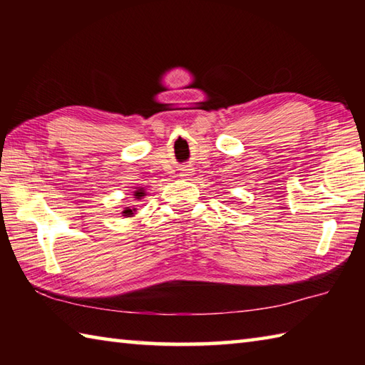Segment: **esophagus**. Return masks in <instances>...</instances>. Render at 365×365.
Masks as SVG:
<instances>
[{
  "label": "esophagus",
  "instance_id": "obj_1",
  "mask_svg": "<svg viewBox=\"0 0 365 365\" xmlns=\"http://www.w3.org/2000/svg\"><path fill=\"white\" fill-rule=\"evenodd\" d=\"M190 175H192L191 169H183V173H180V177H182V178H188Z\"/></svg>",
  "mask_w": 365,
  "mask_h": 365
}]
</instances>
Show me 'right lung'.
Wrapping results in <instances>:
<instances>
[{"instance_id":"add662e5","label":"right lung","mask_w":365,"mask_h":365,"mask_svg":"<svg viewBox=\"0 0 365 365\" xmlns=\"http://www.w3.org/2000/svg\"><path fill=\"white\" fill-rule=\"evenodd\" d=\"M143 196H144L143 190H138V191H135V197H136V199H141ZM135 212H136V208H130V207H125V210L122 212V215H123V216H133V215H135Z\"/></svg>"}]
</instances>
